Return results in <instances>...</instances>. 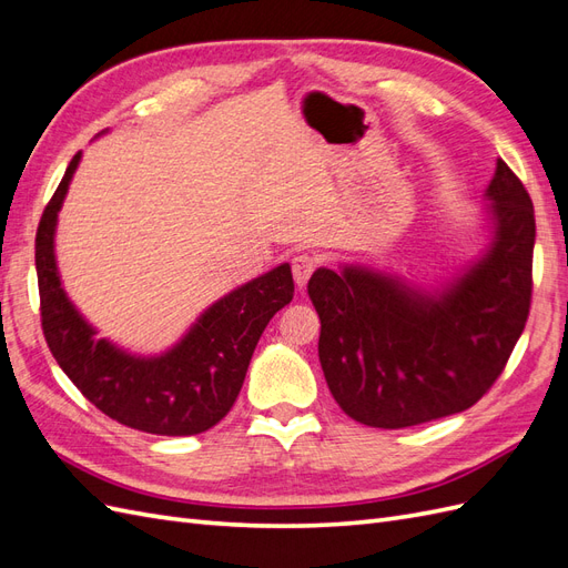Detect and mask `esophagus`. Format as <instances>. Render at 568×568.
Returning <instances> with one entry per match:
<instances>
[{
  "mask_svg": "<svg viewBox=\"0 0 568 568\" xmlns=\"http://www.w3.org/2000/svg\"><path fill=\"white\" fill-rule=\"evenodd\" d=\"M315 267H317V261L313 255H307V253L294 255V261H291V272H294V282L298 288H303L307 284V280L313 277Z\"/></svg>",
  "mask_w": 568,
  "mask_h": 568,
  "instance_id": "1",
  "label": "esophagus"
}]
</instances>
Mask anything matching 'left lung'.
I'll return each instance as SVG.
<instances>
[{
  "instance_id": "left-lung-1",
  "label": "left lung",
  "mask_w": 568,
  "mask_h": 568,
  "mask_svg": "<svg viewBox=\"0 0 568 568\" xmlns=\"http://www.w3.org/2000/svg\"><path fill=\"white\" fill-rule=\"evenodd\" d=\"M486 196L493 244L438 296L359 267H320L307 282L324 379L351 419L434 422L476 405L503 374L530 311L536 213L503 159Z\"/></svg>"
}]
</instances>
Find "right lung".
<instances>
[{
	"instance_id": "right-lung-1",
	"label": "right lung",
	"mask_w": 568,
	"mask_h": 568,
	"mask_svg": "<svg viewBox=\"0 0 568 568\" xmlns=\"http://www.w3.org/2000/svg\"><path fill=\"white\" fill-rule=\"evenodd\" d=\"M80 153L68 163L36 236L42 332L51 355L78 390L106 417L156 436L209 432L232 409L251 355L274 313L294 298L284 263L211 305L173 351L134 357L118 351L65 298L54 261V230Z\"/></svg>"
}]
</instances>
